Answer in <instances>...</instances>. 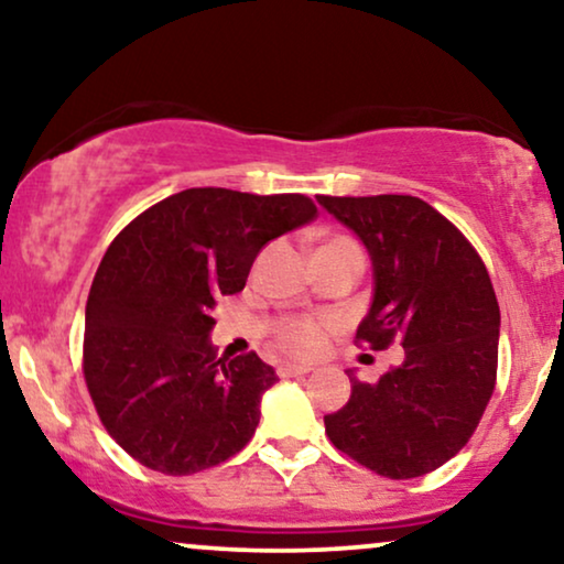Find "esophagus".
Segmentation results:
<instances>
[{
	"instance_id": "1",
	"label": "esophagus",
	"mask_w": 564,
	"mask_h": 564,
	"mask_svg": "<svg viewBox=\"0 0 564 564\" xmlns=\"http://www.w3.org/2000/svg\"><path fill=\"white\" fill-rule=\"evenodd\" d=\"M311 369L313 367H307V365H280V367H276V375H280V377H297V375H307Z\"/></svg>"
}]
</instances>
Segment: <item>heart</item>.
I'll return each instance as SVG.
<instances>
[{
  "instance_id": "heart-1",
  "label": "heart",
  "mask_w": 564,
  "mask_h": 564,
  "mask_svg": "<svg viewBox=\"0 0 564 564\" xmlns=\"http://www.w3.org/2000/svg\"><path fill=\"white\" fill-rule=\"evenodd\" d=\"M338 241H349V238H330L328 243H338ZM326 243V246H328ZM274 344L280 346L284 354L290 357H315L326 349L328 334L326 326L318 318H311V315H292V318H282L274 323L272 328Z\"/></svg>"
}]
</instances>
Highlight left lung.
I'll return each instance as SVG.
<instances>
[{
	"label": "left lung",
	"mask_w": 564,
	"mask_h": 564,
	"mask_svg": "<svg viewBox=\"0 0 564 564\" xmlns=\"http://www.w3.org/2000/svg\"><path fill=\"white\" fill-rule=\"evenodd\" d=\"M318 203L372 257L375 297L357 344L382 351L398 341L405 351L377 382L349 372L351 398L323 419L326 434L390 480L434 473L469 442L496 390L500 311L488 269L462 230L419 197Z\"/></svg>",
	"instance_id": "1"
}]
</instances>
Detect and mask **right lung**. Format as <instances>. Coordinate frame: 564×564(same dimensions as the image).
I'll list each match as a JSON object with an SVG mask.
<instances>
[{"label":"right lung","mask_w":564,"mask_h":564,"mask_svg":"<svg viewBox=\"0 0 564 564\" xmlns=\"http://www.w3.org/2000/svg\"><path fill=\"white\" fill-rule=\"evenodd\" d=\"M315 215L305 195L195 187L115 236L89 290L82 369L107 434L143 467L203 473L251 442L276 375L257 351L215 357L210 311L243 290L272 238Z\"/></svg>","instance_id":"obj_1"}]
</instances>
